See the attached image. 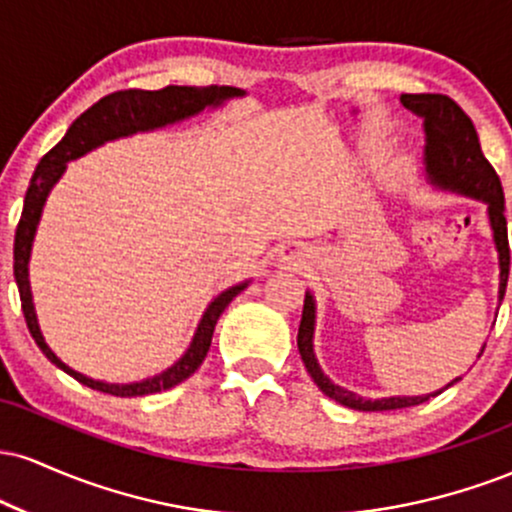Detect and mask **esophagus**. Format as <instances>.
I'll return each instance as SVG.
<instances>
[{
  "mask_svg": "<svg viewBox=\"0 0 512 512\" xmlns=\"http://www.w3.org/2000/svg\"><path fill=\"white\" fill-rule=\"evenodd\" d=\"M279 262L286 267H303L305 264V252L298 245H281L279 250Z\"/></svg>",
  "mask_w": 512,
  "mask_h": 512,
  "instance_id": "esophagus-1",
  "label": "esophagus"
}]
</instances>
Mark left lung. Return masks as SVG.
Wrapping results in <instances>:
<instances>
[{
    "mask_svg": "<svg viewBox=\"0 0 512 512\" xmlns=\"http://www.w3.org/2000/svg\"><path fill=\"white\" fill-rule=\"evenodd\" d=\"M399 103L424 120V170L428 185L436 190L452 192V195L477 199L486 204V216H489L493 245L498 252V305L505 296V284H508L510 272V248H508V223H505V197L501 180L486 156L481 154V144L472 120L464 115V110L452 98L440 96V93H402ZM315 322H317V303L313 291H305L303 317L298 327V351L305 363V370L310 373L313 383L325 392L334 402L356 411H387V409H404L416 407V404L428 402L431 397L440 395L462 378L450 380L448 385L440 387L428 395H402V397H378L368 399L346 390V387L332 383L330 375L320 368L315 356ZM486 346V344H484ZM481 346L479 356L484 354ZM477 356V358H479Z\"/></svg>",
    "mask_w": 512,
    "mask_h": 512,
    "instance_id": "left-lung-1",
    "label": "left lung"
}]
</instances>
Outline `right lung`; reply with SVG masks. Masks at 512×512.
Instances as JSON below:
<instances>
[{
    "label": "right lung",
    "mask_w": 512,
    "mask_h": 512,
    "mask_svg": "<svg viewBox=\"0 0 512 512\" xmlns=\"http://www.w3.org/2000/svg\"><path fill=\"white\" fill-rule=\"evenodd\" d=\"M243 96H245L243 88H233V86H168V88H161V91L110 93V96L101 98L96 105H91L86 113L76 117L72 127H69L67 134L62 137V142L52 146L48 154L40 158L38 168H35L31 178V185H28L26 199H23L21 221L19 226H16L14 279H16V286H19L23 317H26L28 332H31L35 344H38L40 351L50 358V363H55V366L64 370V373L72 375V378L79 380L81 385L91 387V390L105 392V395H115V397L154 395V392L170 390V387L180 385L182 380L190 378V375L202 366L221 313L228 308V303H231L240 291L248 289L252 279L240 281L236 286H228V289L221 291L219 296L211 298L207 310H204L202 320H199L190 346H187L185 354H182L173 366L161 370V373L151 375V378L137 380V383H105V380L88 378V375L79 373V370H74L72 366H67V363H64L62 358L50 349V344L45 342L43 337V330H40L38 313H35V303H33L28 262H31L35 231H38L40 216H43L45 202H48L52 187L60 182L69 161H76V158L86 156L88 151L98 149V146L117 142V139L134 137V134L156 132V129L178 125V122H185L190 120V117L202 115L204 110L223 108L228 101H233V98H243Z\"/></svg>",
    "instance_id": "obj_1"
}]
</instances>
